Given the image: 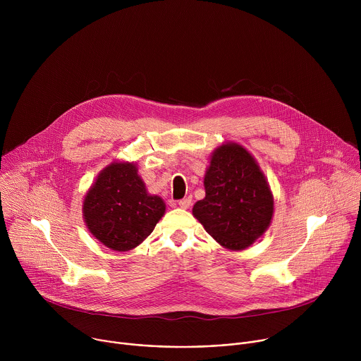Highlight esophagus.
Instances as JSON below:
<instances>
[{
    "mask_svg": "<svg viewBox=\"0 0 361 361\" xmlns=\"http://www.w3.org/2000/svg\"><path fill=\"white\" fill-rule=\"evenodd\" d=\"M178 205H180L181 209H188L190 205H191V198H190V197H185V198L180 200V201H178Z\"/></svg>",
    "mask_w": 361,
    "mask_h": 361,
    "instance_id": "esophagus-1",
    "label": "esophagus"
}]
</instances>
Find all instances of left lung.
<instances>
[{"mask_svg": "<svg viewBox=\"0 0 361 361\" xmlns=\"http://www.w3.org/2000/svg\"><path fill=\"white\" fill-rule=\"evenodd\" d=\"M205 197L194 217L230 250L247 248L270 226L273 195L251 154L238 144L219 147L204 177Z\"/></svg>", "mask_w": 361, "mask_h": 361, "instance_id": "obj_1", "label": "left lung"}]
</instances>
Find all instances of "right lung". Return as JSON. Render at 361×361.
<instances>
[{"instance_id": "right-lung-1", "label": "right lung", "mask_w": 361, "mask_h": 361, "mask_svg": "<svg viewBox=\"0 0 361 361\" xmlns=\"http://www.w3.org/2000/svg\"><path fill=\"white\" fill-rule=\"evenodd\" d=\"M90 233L116 251L142 243L166 212L164 201L148 195L134 164L114 163L101 171L84 200Z\"/></svg>"}]
</instances>
